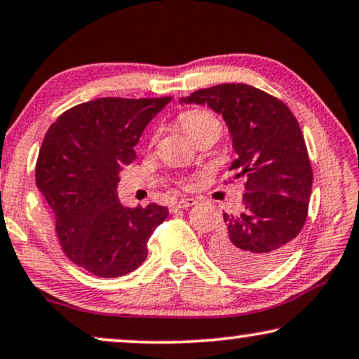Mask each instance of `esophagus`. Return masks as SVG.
Listing matches in <instances>:
<instances>
[{"mask_svg":"<svg viewBox=\"0 0 359 359\" xmlns=\"http://www.w3.org/2000/svg\"><path fill=\"white\" fill-rule=\"evenodd\" d=\"M196 201L194 198H182L179 201H175L174 203V208L175 210H185V208H190V206H194Z\"/></svg>","mask_w":359,"mask_h":359,"instance_id":"1","label":"esophagus"}]
</instances>
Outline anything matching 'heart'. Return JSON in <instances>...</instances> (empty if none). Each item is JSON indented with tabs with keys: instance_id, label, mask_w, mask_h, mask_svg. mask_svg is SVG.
Listing matches in <instances>:
<instances>
[{
	"instance_id": "b5f03b06",
	"label": "heart",
	"mask_w": 359,
	"mask_h": 359,
	"mask_svg": "<svg viewBox=\"0 0 359 359\" xmlns=\"http://www.w3.org/2000/svg\"><path fill=\"white\" fill-rule=\"evenodd\" d=\"M179 123L191 140L196 141L206 135H219L221 123L213 114L203 109H190L179 115Z\"/></svg>"
}]
</instances>
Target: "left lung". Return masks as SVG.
I'll return each instance as SVG.
<instances>
[{"label": "left lung", "mask_w": 359, "mask_h": 359, "mask_svg": "<svg viewBox=\"0 0 359 359\" xmlns=\"http://www.w3.org/2000/svg\"><path fill=\"white\" fill-rule=\"evenodd\" d=\"M180 102L223 115L236 151L229 170L245 179L244 208L223 215L213 259L239 276L269 273L291 250L309 210L312 168L299 123L283 100L242 83L198 89Z\"/></svg>", "instance_id": "1"}]
</instances>
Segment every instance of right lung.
<instances>
[{
	"instance_id": "add662e5",
	"label": "right lung",
	"mask_w": 359,
	"mask_h": 359,
	"mask_svg": "<svg viewBox=\"0 0 359 359\" xmlns=\"http://www.w3.org/2000/svg\"><path fill=\"white\" fill-rule=\"evenodd\" d=\"M172 97H100L63 112L45 135L35 184L55 216L60 245L73 264L117 278L148 257V241L168 218L165 206L125 208L118 172L136 159L149 120Z\"/></svg>"
}]
</instances>
